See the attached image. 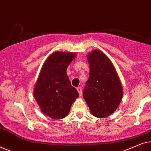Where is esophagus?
<instances>
[{
  "mask_svg": "<svg viewBox=\"0 0 151 151\" xmlns=\"http://www.w3.org/2000/svg\"><path fill=\"white\" fill-rule=\"evenodd\" d=\"M77 91H78V92L79 93L80 96H82V88L81 87H78Z\"/></svg>",
  "mask_w": 151,
  "mask_h": 151,
  "instance_id": "1",
  "label": "esophagus"
}]
</instances>
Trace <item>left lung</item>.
I'll return each mask as SVG.
<instances>
[{"label": "left lung", "instance_id": "8db88e82", "mask_svg": "<svg viewBox=\"0 0 151 151\" xmlns=\"http://www.w3.org/2000/svg\"><path fill=\"white\" fill-rule=\"evenodd\" d=\"M87 58L90 73L83 97L93 115L102 118L112 114L121 102L122 84L114 66L104 53L93 50Z\"/></svg>", "mask_w": 151, "mask_h": 151}]
</instances>
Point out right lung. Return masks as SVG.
<instances>
[{"mask_svg":"<svg viewBox=\"0 0 151 151\" xmlns=\"http://www.w3.org/2000/svg\"><path fill=\"white\" fill-rule=\"evenodd\" d=\"M76 53L56 51L46 60L34 88V96L43 113L54 119L67 116L77 90L71 86L67 69Z\"/></svg>","mask_w":151,"mask_h":151,"instance_id":"obj_1","label":"right lung"}]
</instances>
